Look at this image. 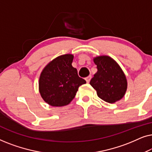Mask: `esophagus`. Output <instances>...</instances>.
I'll return each mask as SVG.
<instances>
[{
  "label": "esophagus",
  "instance_id": "obj_1",
  "mask_svg": "<svg viewBox=\"0 0 152 152\" xmlns=\"http://www.w3.org/2000/svg\"><path fill=\"white\" fill-rule=\"evenodd\" d=\"M91 75H89V76L87 77H86V82L89 83V82H90V80H91Z\"/></svg>",
  "mask_w": 152,
  "mask_h": 152
}]
</instances>
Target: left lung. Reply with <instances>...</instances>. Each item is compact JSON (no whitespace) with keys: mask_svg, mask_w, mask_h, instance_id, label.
I'll return each mask as SVG.
<instances>
[{"mask_svg":"<svg viewBox=\"0 0 152 152\" xmlns=\"http://www.w3.org/2000/svg\"><path fill=\"white\" fill-rule=\"evenodd\" d=\"M97 71L90 84L97 91V96L109 103L121 99L127 88L124 72L115 60L109 56H99L93 59Z\"/></svg>","mask_w":152,"mask_h":152,"instance_id":"obj_1","label":"left lung"}]
</instances>
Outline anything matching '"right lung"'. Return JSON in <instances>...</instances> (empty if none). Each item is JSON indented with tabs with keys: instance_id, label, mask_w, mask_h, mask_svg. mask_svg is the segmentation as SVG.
Instances as JSON below:
<instances>
[{
	"instance_id": "add662e5",
	"label": "right lung",
	"mask_w": 152,
	"mask_h": 152,
	"mask_svg": "<svg viewBox=\"0 0 152 152\" xmlns=\"http://www.w3.org/2000/svg\"><path fill=\"white\" fill-rule=\"evenodd\" d=\"M74 56L61 55L54 59L43 68L39 82L41 96L53 107H64L70 103L80 86L86 84L72 67Z\"/></svg>"
}]
</instances>
